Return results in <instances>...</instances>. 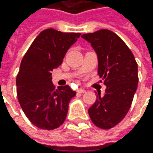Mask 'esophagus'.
I'll return each mask as SVG.
<instances>
[{
  "mask_svg": "<svg viewBox=\"0 0 153 153\" xmlns=\"http://www.w3.org/2000/svg\"><path fill=\"white\" fill-rule=\"evenodd\" d=\"M77 92H78V93H81V94H84L86 91H85L84 89H82V88H80V89L77 90Z\"/></svg>",
  "mask_w": 153,
  "mask_h": 153,
  "instance_id": "1",
  "label": "esophagus"
}]
</instances>
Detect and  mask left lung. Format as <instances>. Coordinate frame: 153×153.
<instances>
[{
    "instance_id": "obj_1",
    "label": "left lung",
    "mask_w": 153,
    "mask_h": 153,
    "mask_svg": "<svg viewBox=\"0 0 153 153\" xmlns=\"http://www.w3.org/2000/svg\"><path fill=\"white\" fill-rule=\"evenodd\" d=\"M98 58V75L106 85L104 96L98 93L95 103L89 108L94 124L103 129L117 125L131 106L137 90L138 64L131 50L117 34L101 29L84 34Z\"/></svg>"
}]
</instances>
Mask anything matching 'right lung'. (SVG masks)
I'll use <instances>...</instances> for the list:
<instances>
[{"mask_svg":"<svg viewBox=\"0 0 153 153\" xmlns=\"http://www.w3.org/2000/svg\"><path fill=\"white\" fill-rule=\"evenodd\" d=\"M80 33L43 30L25 54L16 77L17 98L26 117L41 129L60 127L67 117L69 103L75 96L69 85L55 89L51 72L62 63Z\"/></svg>","mask_w":153,"mask_h":153,"instance_id":"1","label":"right lung"}]
</instances>
